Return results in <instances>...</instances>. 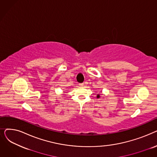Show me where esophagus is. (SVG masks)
<instances>
[{"instance_id": "1", "label": "esophagus", "mask_w": 157, "mask_h": 157, "mask_svg": "<svg viewBox=\"0 0 157 157\" xmlns=\"http://www.w3.org/2000/svg\"><path fill=\"white\" fill-rule=\"evenodd\" d=\"M79 86H81V87H83V86H84V84H83V83H79Z\"/></svg>"}]
</instances>
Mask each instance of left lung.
Instances as JSON below:
<instances>
[{"instance_id":"8db88e82","label":"left lung","mask_w":157,"mask_h":157,"mask_svg":"<svg viewBox=\"0 0 157 157\" xmlns=\"http://www.w3.org/2000/svg\"><path fill=\"white\" fill-rule=\"evenodd\" d=\"M100 97H101V96H100V95H99V94H98V95H97V98H100Z\"/></svg>"}]
</instances>
